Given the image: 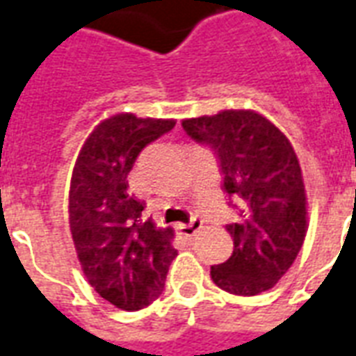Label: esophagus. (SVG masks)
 <instances>
[{"instance_id":"esophagus-1","label":"esophagus","mask_w":356,"mask_h":356,"mask_svg":"<svg viewBox=\"0 0 356 356\" xmlns=\"http://www.w3.org/2000/svg\"><path fill=\"white\" fill-rule=\"evenodd\" d=\"M177 228V234L181 236L183 239H192L194 236H196V232L202 228V218H192L188 225H177L175 226Z\"/></svg>"}]
</instances>
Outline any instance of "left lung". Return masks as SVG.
I'll use <instances>...</instances> for the list:
<instances>
[{
	"label": "left lung",
	"instance_id": "left-lung-1",
	"mask_svg": "<svg viewBox=\"0 0 356 356\" xmlns=\"http://www.w3.org/2000/svg\"><path fill=\"white\" fill-rule=\"evenodd\" d=\"M183 130L217 156L238 211V220L226 225L234 252L211 266L213 283L238 296L272 289L296 260L307 230L304 179L292 145L254 111L188 118Z\"/></svg>",
	"mask_w": 356,
	"mask_h": 356
}]
</instances>
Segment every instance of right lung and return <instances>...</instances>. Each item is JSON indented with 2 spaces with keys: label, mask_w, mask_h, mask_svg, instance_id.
<instances>
[{
  "label": "right lung",
  "mask_w": 356,
  "mask_h": 356,
  "mask_svg": "<svg viewBox=\"0 0 356 356\" xmlns=\"http://www.w3.org/2000/svg\"><path fill=\"white\" fill-rule=\"evenodd\" d=\"M175 120L107 118L79 152L70 188V228L79 262L94 291L126 312H138L162 294L177 251L173 230L143 215L145 202L128 192V173L139 152Z\"/></svg>",
  "instance_id": "add662e5"
}]
</instances>
